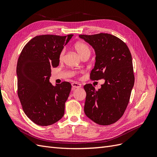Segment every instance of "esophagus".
<instances>
[{"mask_svg": "<svg viewBox=\"0 0 157 157\" xmlns=\"http://www.w3.org/2000/svg\"><path fill=\"white\" fill-rule=\"evenodd\" d=\"M71 85H72V87L73 89H75V88H79L81 87V84H79V83H77V82H73L72 84H71Z\"/></svg>", "mask_w": 157, "mask_h": 157, "instance_id": "34e87169", "label": "esophagus"}]
</instances>
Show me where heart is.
Segmentation results:
<instances>
[{
	"mask_svg": "<svg viewBox=\"0 0 157 157\" xmlns=\"http://www.w3.org/2000/svg\"><path fill=\"white\" fill-rule=\"evenodd\" d=\"M74 48L75 51L77 52L78 55L80 57V58H83L84 56H90V54H91V50H90V47L83 42H78L77 43H75L74 45ZM65 54V50L63 49L60 52L59 55V60L62 61L64 57Z\"/></svg>",
	"mask_w": 157,
	"mask_h": 157,
	"instance_id": "b5f03b06",
	"label": "heart"
}]
</instances>
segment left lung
Here are the masks:
<instances>
[{"label": "left lung", "mask_w": 157, "mask_h": 157, "mask_svg": "<svg viewBox=\"0 0 157 157\" xmlns=\"http://www.w3.org/2000/svg\"><path fill=\"white\" fill-rule=\"evenodd\" d=\"M79 37L96 52V63L90 79L105 80L98 90L91 84L84 85L85 115L98 124H112L122 117L134 84L130 50L125 42L108 33L80 35Z\"/></svg>", "instance_id": "1"}]
</instances>
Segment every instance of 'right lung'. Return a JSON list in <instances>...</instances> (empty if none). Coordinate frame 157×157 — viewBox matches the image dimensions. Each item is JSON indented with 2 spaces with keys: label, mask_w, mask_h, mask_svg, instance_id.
<instances>
[{
  "label": "right lung",
  "mask_w": 157,
  "mask_h": 157,
  "mask_svg": "<svg viewBox=\"0 0 157 157\" xmlns=\"http://www.w3.org/2000/svg\"><path fill=\"white\" fill-rule=\"evenodd\" d=\"M73 35H44L29 40L17 63V96L27 117L39 126H49L59 121L71 84L50 82L51 68L59 65V55Z\"/></svg>",
  "instance_id": "obj_1"
}]
</instances>
